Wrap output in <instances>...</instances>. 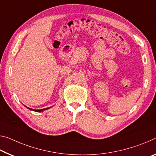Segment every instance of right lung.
<instances>
[{
    "instance_id": "1",
    "label": "right lung",
    "mask_w": 156,
    "mask_h": 156,
    "mask_svg": "<svg viewBox=\"0 0 156 156\" xmlns=\"http://www.w3.org/2000/svg\"><path fill=\"white\" fill-rule=\"evenodd\" d=\"M28 109L32 110H34V111H37V112H41V111H44V110H46L47 108H45V109H41V110H33V109H30V108H28Z\"/></svg>"
}]
</instances>
